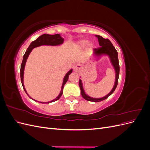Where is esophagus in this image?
<instances>
[{
	"label": "esophagus",
	"instance_id": "34e87169",
	"mask_svg": "<svg viewBox=\"0 0 150 150\" xmlns=\"http://www.w3.org/2000/svg\"><path fill=\"white\" fill-rule=\"evenodd\" d=\"M81 69V66L79 64H76L74 66V71L75 72H79Z\"/></svg>",
	"mask_w": 150,
	"mask_h": 150
}]
</instances>
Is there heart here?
Wrapping results in <instances>:
<instances>
[{
    "label": "heart",
    "instance_id": "heart-1",
    "mask_svg": "<svg viewBox=\"0 0 150 150\" xmlns=\"http://www.w3.org/2000/svg\"><path fill=\"white\" fill-rule=\"evenodd\" d=\"M88 44V40H86V39H83V40H81L79 41L78 42V45L79 46V47H84L86 45ZM90 46H93V43H91L89 44Z\"/></svg>",
    "mask_w": 150,
    "mask_h": 150
}]
</instances>
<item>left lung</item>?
I'll return each instance as SVG.
<instances>
[{
	"instance_id": "8db88e82",
	"label": "left lung",
	"mask_w": 150,
	"mask_h": 150,
	"mask_svg": "<svg viewBox=\"0 0 150 150\" xmlns=\"http://www.w3.org/2000/svg\"><path fill=\"white\" fill-rule=\"evenodd\" d=\"M96 37L98 39V41L99 46L101 47L98 49L95 48L94 49V54L96 56H101L102 55H108L110 57V61L112 65L115 68V72H116V79H115V85L113 86L111 92L107 94L106 96L101 98H93L89 96L88 95L86 94L84 92L83 86L82 84V81L79 79V87L81 89V93L83 98L86 100L92 102H99L104 100L106 98H108L110 96L111 94L113 93L116 89L117 83H118V78H119V74H120V65H119V61H118V57H117V52L116 50L115 47L112 46L111 41L108 39H104L103 37L100 35H96Z\"/></svg>"
}]
</instances>
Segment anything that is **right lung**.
Wrapping results in <instances>:
<instances>
[{
	"label": "right lung",
	"instance_id": "right-lung-1",
	"mask_svg": "<svg viewBox=\"0 0 150 150\" xmlns=\"http://www.w3.org/2000/svg\"><path fill=\"white\" fill-rule=\"evenodd\" d=\"M63 42H64V39L61 37L60 34H54V35H50V34H42V35L39 36V37L37 39H36L35 40H34V41H33L30 43V46H29L28 49L26 50V52H25L24 55L23 60H22V64H21V71H20L21 83H22V86H23V88L25 91V92L28 95V93L26 92V90L25 89L24 85V80H23V79H24V68H25L26 61H27V59H28V57L29 55V54L32 51V50H33V49H34L36 47L43 46V45H46V46H58V45L62 44L63 43ZM72 69H71L64 76V79H63V83H62V85L61 91L59 94L58 95V96L56 98H55L54 99H53V100H52L51 101H49V102H39V103H52L54 101H56L58 100V99H59L61 98V96H62V92H63V88H64L65 84L66 83V82L68 80V78H69V76L72 73ZM28 96H29V95H28ZM33 100H34V99H33Z\"/></svg>",
	"mask_w": 150,
	"mask_h": 150
}]
</instances>
